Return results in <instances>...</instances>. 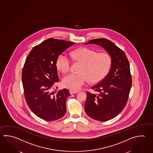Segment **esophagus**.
I'll use <instances>...</instances> for the list:
<instances>
[{"instance_id":"34e87169","label":"esophagus","mask_w":153,"mask_h":153,"mask_svg":"<svg viewBox=\"0 0 153 153\" xmlns=\"http://www.w3.org/2000/svg\"><path fill=\"white\" fill-rule=\"evenodd\" d=\"M69 91L70 94H76L78 92V91H75L73 90H70Z\"/></svg>"}]
</instances>
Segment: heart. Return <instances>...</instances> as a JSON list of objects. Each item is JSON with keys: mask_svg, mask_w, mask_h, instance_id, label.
<instances>
[{"mask_svg": "<svg viewBox=\"0 0 153 153\" xmlns=\"http://www.w3.org/2000/svg\"><path fill=\"white\" fill-rule=\"evenodd\" d=\"M72 59L82 63L79 74L71 73L64 77L62 85L73 90L80 89L90 79L92 82L102 80L109 71L111 58L104 52L97 53L92 49L84 48L70 53ZM71 62L67 55L62 53L58 57L56 66L61 72L66 73L70 69Z\"/></svg>", "mask_w": 153, "mask_h": 153, "instance_id": "1", "label": "heart"}]
</instances>
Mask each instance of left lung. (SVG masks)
<instances>
[{"mask_svg": "<svg viewBox=\"0 0 153 153\" xmlns=\"http://www.w3.org/2000/svg\"><path fill=\"white\" fill-rule=\"evenodd\" d=\"M103 48L111 58L108 74L91 89L96 94L87 92L85 111L87 115L97 121L104 122L118 115L126 105L132 79L127 56L111 41L105 38L91 39L85 44Z\"/></svg>", "mask_w": 153, "mask_h": 153, "instance_id": "left-lung-1", "label": "left lung"}]
</instances>
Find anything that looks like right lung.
I'll return each mask as SVG.
<instances>
[{
	"label": "right lung",
	"instance_id": "add662e5",
	"mask_svg": "<svg viewBox=\"0 0 153 153\" xmlns=\"http://www.w3.org/2000/svg\"><path fill=\"white\" fill-rule=\"evenodd\" d=\"M74 44L49 38L35 46L26 58L22 76L24 96L30 109L44 120H57L66 113L69 90L53 91L55 84L59 81L56 61Z\"/></svg>",
	"mask_w": 153,
	"mask_h": 153
}]
</instances>
